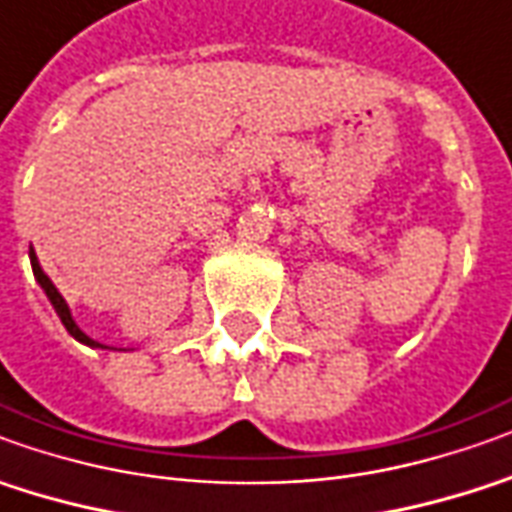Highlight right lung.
Returning <instances> with one entry per match:
<instances>
[{
  "instance_id": "obj_1",
  "label": "right lung",
  "mask_w": 512,
  "mask_h": 512,
  "mask_svg": "<svg viewBox=\"0 0 512 512\" xmlns=\"http://www.w3.org/2000/svg\"><path fill=\"white\" fill-rule=\"evenodd\" d=\"M30 264H33V276L35 281L41 284V290L47 292V298L49 303L55 306V312H58V317H61V323L66 326V331L72 334L74 340L77 343H83V345H91V348H108V345H100L97 340H91L88 334H83V331L77 329V323L72 320V312H69V303L63 301V295L58 290H55V284L49 281V276L41 270V264H38V256H35V250H30Z\"/></svg>"
}]
</instances>
